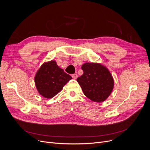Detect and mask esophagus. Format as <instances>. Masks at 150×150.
Segmentation results:
<instances>
[{"instance_id": "1", "label": "esophagus", "mask_w": 150, "mask_h": 150, "mask_svg": "<svg viewBox=\"0 0 150 150\" xmlns=\"http://www.w3.org/2000/svg\"><path fill=\"white\" fill-rule=\"evenodd\" d=\"M72 76V78H74V79H76V78L78 77V75L76 74H73Z\"/></svg>"}]
</instances>
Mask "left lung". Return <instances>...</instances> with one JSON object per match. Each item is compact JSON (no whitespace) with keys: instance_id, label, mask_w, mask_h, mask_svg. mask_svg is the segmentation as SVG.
Wrapping results in <instances>:
<instances>
[{"instance_id":"obj_1","label":"left lung","mask_w":150,"mask_h":150,"mask_svg":"<svg viewBox=\"0 0 150 150\" xmlns=\"http://www.w3.org/2000/svg\"><path fill=\"white\" fill-rule=\"evenodd\" d=\"M83 74L76 80L84 95L91 100L101 103L110 96L114 88L113 78L108 69L98 63L83 64Z\"/></svg>"}]
</instances>
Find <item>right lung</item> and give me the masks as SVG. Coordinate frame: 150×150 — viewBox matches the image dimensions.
Listing matches in <instances>:
<instances>
[{
    "instance_id": "obj_1",
    "label": "right lung",
    "mask_w": 150,
    "mask_h": 150,
    "mask_svg": "<svg viewBox=\"0 0 150 150\" xmlns=\"http://www.w3.org/2000/svg\"><path fill=\"white\" fill-rule=\"evenodd\" d=\"M72 76L59 68L54 61L44 63L35 78L36 88L42 96L51 98L61 91Z\"/></svg>"
}]
</instances>
